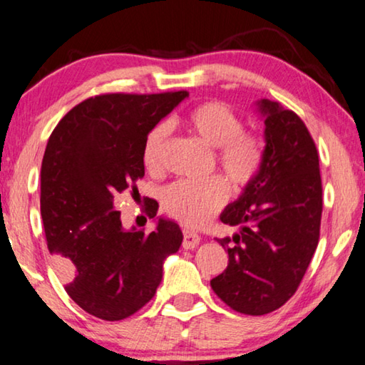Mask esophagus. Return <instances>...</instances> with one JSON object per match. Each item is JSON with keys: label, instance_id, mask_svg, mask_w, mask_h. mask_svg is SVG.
<instances>
[{"label": "esophagus", "instance_id": "34e87169", "mask_svg": "<svg viewBox=\"0 0 365 365\" xmlns=\"http://www.w3.org/2000/svg\"><path fill=\"white\" fill-rule=\"evenodd\" d=\"M200 240H201V237L197 233H195V232H191V230H183V242H182V246L185 250H193V248H196L197 245H200Z\"/></svg>", "mask_w": 365, "mask_h": 365}]
</instances>
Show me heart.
<instances>
[{
	"label": "heart",
	"mask_w": 365,
	"mask_h": 365,
	"mask_svg": "<svg viewBox=\"0 0 365 365\" xmlns=\"http://www.w3.org/2000/svg\"><path fill=\"white\" fill-rule=\"evenodd\" d=\"M185 123L206 145L214 148V160L235 191L248 188L264 164V143L259 135L245 130V122L222 101L202 103L191 109ZM170 128L158 122L148 130L141 148V159L148 170L156 172L163 164V153ZM228 187L220 177L205 182L175 180L160 191L164 212L188 227H201L225 205Z\"/></svg>",
	"instance_id": "obj_1"
}]
</instances>
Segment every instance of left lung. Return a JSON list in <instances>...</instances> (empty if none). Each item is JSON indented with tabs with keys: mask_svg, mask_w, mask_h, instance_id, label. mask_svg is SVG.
Returning <instances> with one entry per match:
<instances>
[{
	"mask_svg": "<svg viewBox=\"0 0 365 365\" xmlns=\"http://www.w3.org/2000/svg\"><path fill=\"white\" fill-rule=\"evenodd\" d=\"M265 115L262 169L238 201L220 215L237 227L217 238L228 265L211 280L233 311L264 316L296 293L316 252L322 219L319 153L306 123L279 103H259Z\"/></svg>",
	"mask_w": 365,
	"mask_h": 365,
	"instance_id": "left-lung-1",
	"label": "left lung"
}]
</instances>
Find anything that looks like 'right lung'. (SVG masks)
Returning a JSON list of instances; mask_svg holds the SVG:
<instances>
[{
  "label": "right lung",
  "instance_id": "obj_1",
  "mask_svg": "<svg viewBox=\"0 0 365 365\" xmlns=\"http://www.w3.org/2000/svg\"><path fill=\"white\" fill-rule=\"evenodd\" d=\"M188 91L103 93L73 106L49 135L40 174L46 245L66 292L98 319L122 320L153 299L163 262L183 235L172 220L156 230H123L117 193H138L145 175L141 148L148 130ZM143 212L153 219L158 202Z\"/></svg>",
  "mask_w": 365,
  "mask_h": 365
}]
</instances>
